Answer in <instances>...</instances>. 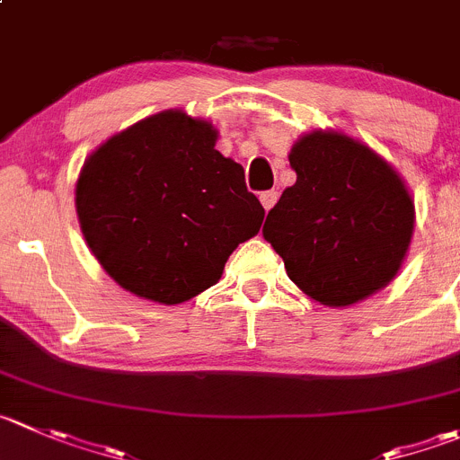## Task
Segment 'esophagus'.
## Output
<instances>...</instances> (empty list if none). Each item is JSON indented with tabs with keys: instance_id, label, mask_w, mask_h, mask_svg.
I'll list each match as a JSON object with an SVG mask.
<instances>
[{
	"instance_id": "1",
	"label": "esophagus",
	"mask_w": 460,
	"mask_h": 460,
	"mask_svg": "<svg viewBox=\"0 0 460 460\" xmlns=\"http://www.w3.org/2000/svg\"><path fill=\"white\" fill-rule=\"evenodd\" d=\"M276 199H279V193H276V190H265V193H261V204L265 207V211L274 208Z\"/></svg>"
}]
</instances>
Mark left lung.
I'll use <instances>...</instances> for the list:
<instances>
[{
	"instance_id": "obj_1",
	"label": "left lung",
	"mask_w": 460,
	"mask_h": 460,
	"mask_svg": "<svg viewBox=\"0 0 460 460\" xmlns=\"http://www.w3.org/2000/svg\"><path fill=\"white\" fill-rule=\"evenodd\" d=\"M296 184L267 213L262 235L288 276L314 301L346 307L386 288L416 222L402 177L376 150L314 130L289 150Z\"/></svg>"
}]
</instances>
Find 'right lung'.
Wrapping results in <instances>:
<instances>
[{"instance_id":"add662e5","label":"right lung","mask_w":460,"mask_h":460,"mask_svg":"<svg viewBox=\"0 0 460 460\" xmlns=\"http://www.w3.org/2000/svg\"><path fill=\"white\" fill-rule=\"evenodd\" d=\"M216 141L208 121L166 110L84 159L75 184L80 229L123 289L164 305L189 301L261 231L265 208Z\"/></svg>"}]
</instances>
